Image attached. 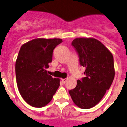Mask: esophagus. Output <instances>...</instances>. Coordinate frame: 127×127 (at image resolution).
I'll return each instance as SVG.
<instances>
[{
    "instance_id": "1",
    "label": "esophagus",
    "mask_w": 127,
    "mask_h": 127,
    "mask_svg": "<svg viewBox=\"0 0 127 127\" xmlns=\"http://www.w3.org/2000/svg\"><path fill=\"white\" fill-rule=\"evenodd\" d=\"M67 79H62V82L63 84H65L67 82Z\"/></svg>"
}]
</instances>
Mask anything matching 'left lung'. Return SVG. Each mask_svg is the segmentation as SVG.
<instances>
[{
	"instance_id": "left-lung-1",
	"label": "left lung",
	"mask_w": 127,
	"mask_h": 127,
	"mask_svg": "<svg viewBox=\"0 0 127 127\" xmlns=\"http://www.w3.org/2000/svg\"><path fill=\"white\" fill-rule=\"evenodd\" d=\"M72 45L79 54L81 65L85 67L86 77L77 81L76 88L69 91V94L77 107L92 108L101 100L113 81V54L95 38H76Z\"/></svg>"
}]
</instances>
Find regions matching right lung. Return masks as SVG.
<instances>
[{"label":"right lung","mask_w":127,"mask_h":127,"mask_svg":"<svg viewBox=\"0 0 127 127\" xmlns=\"http://www.w3.org/2000/svg\"><path fill=\"white\" fill-rule=\"evenodd\" d=\"M61 39L37 38L23 44L16 61L18 90L25 101L32 107H42L52 100L60 86L46 69L52 61L53 51Z\"/></svg>","instance_id":"add662e5"}]
</instances>
